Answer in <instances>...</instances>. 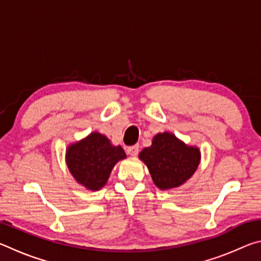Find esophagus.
I'll return each instance as SVG.
<instances>
[{
  "label": "esophagus",
  "mask_w": 261,
  "mask_h": 261,
  "mask_svg": "<svg viewBox=\"0 0 261 261\" xmlns=\"http://www.w3.org/2000/svg\"><path fill=\"white\" fill-rule=\"evenodd\" d=\"M138 152H139L138 145H134V146L127 147V153H129L131 156H137V155H138Z\"/></svg>",
  "instance_id": "esophagus-1"
}]
</instances>
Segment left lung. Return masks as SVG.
I'll return each mask as SVG.
<instances>
[{
  "mask_svg": "<svg viewBox=\"0 0 261 261\" xmlns=\"http://www.w3.org/2000/svg\"><path fill=\"white\" fill-rule=\"evenodd\" d=\"M154 184L160 190L180 187L191 177L200 162V151L188 146L170 132L158 134L149 147L139 153Z\"/></svg>",
  "mask_w": 261,
  "mask_h": 261,
  "instance_id": "8db88e82",
  "label": "left lung"
}]
</instances>
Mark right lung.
<instances>
[{
  "instance_id": "1",
  "label": "right lung",
  "mask_w": 261,
  "mask_h": 261,
  "mask_svg": "<svg viewBox=\"0 0 261 261\" xmlns=\"http://www.w3.org/2000/svg\"><path fill=\"white\" fill-rule=\"evenodd\" d=\"M126 158L121 146H113L107 137L92 132L86 138L70 145L65 161L70 173L88 190L96 191L107 183L116 163Z\"/></svg>"
}]
</instances>
